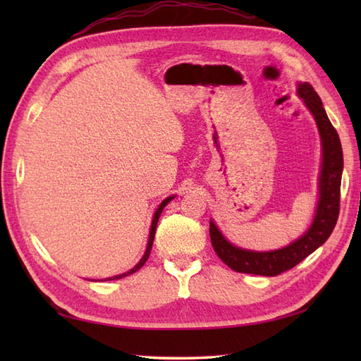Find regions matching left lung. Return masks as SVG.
<instances>
[{
    "instance_id": "8db88e82",
    "label": "left lung",
    "mask_w": 361,
    "mask_h": 361,
    "mask_svg": "<svg viewBox=\"0 0 361 361\" xmlns=\"http://www.w3.org/2000/svg\"><path fill=\"white\" fill-rule=\"evenodd\" d=\"M298 96L315 118L321 140V172L318 178V203L312 225L287 247L271 251H251L235 247L209 221L214 251L234 271L278 276L290 270L323 245L332 234L340 212V188L343 173V149L338 133L327 118L317 91L307 82L298 83Z\"/></svg>"
}]
</instances>
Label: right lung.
<instances>
[{
  "instance_id": "1",
  "label": "right lung",
  "mask_w": 361,
  "mask_h": 361,
  "mask_svg": "<svg viewBox=\"0 0 361 361\" xmlns=\"http://www.w3.org/2000/svg\"><path fill=\"white\" fill-rule=\"evenodd\" d=\"M172 198H175L173 195H171V197H167L166 200H163L161 202V204L158 206L157 208V211H155V214H153V219H152V225H150V234H149V240H147V248H145V252H144V256L141 257V260L140 262H137L132 270H128V271H126V273H122V274H118V276H113V278H106V279H104V281H113V279H121V278H126V276H128V274H133L135 271H137L140 270V268L145 264V260L149 259V256H150V251H152V245H153V239H155V231H157V225H158V219H159V216H161V212H163V209L166 208V204L172 200Z\"/></svg>"
}]
</instances>
